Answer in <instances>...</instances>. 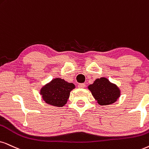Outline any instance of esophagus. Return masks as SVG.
I'll list each match as a JSON object with an SVG mask.
<instances>
[{
	"label": "esophagus",
	"mask_w": 149,
	"mask_h": 149,
	"mask_svg": "<svg viewBox=\"0 0 149 149\" xmlns=\"http://www.w3.org/2000/svg\"><path fill=\"white\" fill-rule=\"evenodd\" d=\"M78 86L79 88H84L86 86V84H84V83H81V84H79Z\"/></svg>",
	"instance_id": "esophagus-1"
}]
</instances>
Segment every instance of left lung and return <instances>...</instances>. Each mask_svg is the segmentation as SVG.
<instances>
[{
	"mask_svg": "<svg viewBox=\"0 0 149 149\" xmlns=\"http://www.w3.org/2000/svg\"><path fill=\"white\" fill-rule=\"evenodd\" d=\"M88 88L100 105L111 104L117 101L120 95V91L118 86L109 82L106 78L96 79Z\"/></svg>",
	"mask_w": 149,
	"mask_h": 149,
	"instance_id": "1",
	"label": "left lung"
}]
</instances>
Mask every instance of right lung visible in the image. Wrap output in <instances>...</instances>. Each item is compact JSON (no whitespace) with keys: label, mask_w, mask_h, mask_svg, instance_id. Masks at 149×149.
<instances>
[{"label":"right lung","mask_w":149,"mask_h":149,"mask_svg":"<svg viewBox=\"0 0 149 149\" xmlns=\"http://www.w3.org/2000/svg\"><path fill=\"white\" fill-rule=\"evenodd\" d=\"M75 88L73 83H69L61 78H56L43 86L40 90L42 99L52 106L62 107L67 103L70 91Z\"/></svg>","instance_id":"add662e5"}]
</instances>
